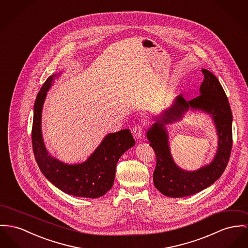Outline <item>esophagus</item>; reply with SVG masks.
Segmentation results:
<instances>
[{
  "instance_id": "34e87169",
  "label": "esophagus",
  "mask_w": 248,
  "mask_h": 248,
  "mask_svg": "<svg viewBox=\"0 0 248 248\" xmlns=\"http://www.w3.org/2000/svg\"><path fill=\"white\" fill-rule=\"evenodd\" d=\"M132 132L133 136H134L137 140H139V139H141V136L143 135V127H142L141 125H135V126L133 127Z\"/></svg>"
}]
</instances>
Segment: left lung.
Returning <instances> with one entry per match:
<instances>
[{"label":"left lung","mask_w":248,"mask_h":248,"mask_svg":"<svg viewBox=\"0 0 248 248\" xmlns=\"http://www.w3.org/2000/svg\"><path fill=\"white\" fill-rule=\"evenodd\" d=\"M202 72L204 80L199 88V96L188 101L182 95L176 97L169 107L153 116L154 123L146 132L157 159L153 173L154 185L169 198L189 197L211 186L221 177L230 160L232 114L229 99L215 74L205 68ZM190 111H201L211 116L217 135V149L213 160L191 171L182 170L173 161L167 129L168 124L181 121Z\"/></svg>","instance_id":"8db88e82"}]
</instances>
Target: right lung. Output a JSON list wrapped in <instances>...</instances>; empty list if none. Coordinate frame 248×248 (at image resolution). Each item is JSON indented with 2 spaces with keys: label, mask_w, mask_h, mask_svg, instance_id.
Listing matches in <instances>:
<instances>
[{
  "label": "right lung",
  "mask_w": 248,
  "mask_h": 248,
  "mask_svg": "<svg viewBox=\"0 0 248 248\" xmlns=\"http://www.w3.org/2000/svg\"><path fill=\"white\" fill-rule=\"evenodd\" d=\"M64 72L62 69L50 75L35 99L32 128L34 157L46 179L64 193L77 198H100L113 187L116 164L122 154L135 145V141L130 130L126 129L105 135L83 163L66 164L51 156L42 135V110L48 91Z\"/></svg>",
  "instance_id": "1"
}]
</instances>
